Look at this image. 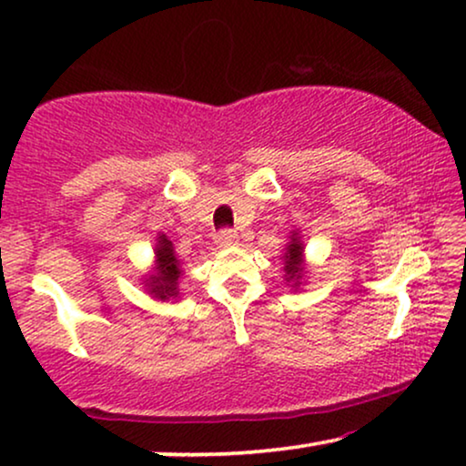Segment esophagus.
I'll return each instance as SVG.
<instances>
[{
	"mask_svg": "<svg viewBox=\"0 0 466 466\" xmlns=\"http://www.w3.org/2000/svg\"><path fill=\"white\" fill-rule=\"evenodd\" d=\"M214 241H216V246H218V248H228V246H233L235 241H238V233L231 231V228H222V231L216 233Z\"/></svg>",
	"mask_w": 466,
	"mask_h": 466,
	"instance_id": "esophagus-1",
	"label": "esophagus"
}]
</instances>
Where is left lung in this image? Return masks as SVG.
I'll return each instance as SVG.
<instances>
[{
    "mask_svg": "<svg viewBox=\"0 0 466 466\" xmlns=\"http://www.w3.org/2000/svg\"><path fill=\"white\" fill-rule=\"evenodd\" d=\"M284 265V284L292 290H299L303 286V279L308 276V263H305V244L301 239V231L295 228L289 235V244L282 254Z\"/></svg>",
    "mask_w": 466,
    "mask_h": 466,
    "instance_id": "left-lung-1",
    "label": "left lung"
}]
</instances>
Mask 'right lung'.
Instances as JSON below:
<instances>
[{"mask_svg":"<svg viewBox=\"0 0 466 466\" xmlns=\"http://www.w3.org/2000/svg\"><path fill=\"white\" fill-rule=\"evenodd\" d=\"M155 241V265H152V271L142 278V284L152 299L174 303L180 299V279L184 276V267L167 235L157 233Z\"/></svg>","mask_w":466,"mask_h":466,"instance_id":"add662e5","label":"right lung"}]
</instances>
